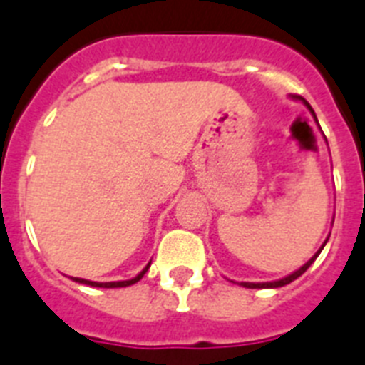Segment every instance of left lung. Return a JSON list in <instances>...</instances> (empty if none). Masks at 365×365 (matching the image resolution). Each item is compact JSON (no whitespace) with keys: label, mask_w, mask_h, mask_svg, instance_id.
Here are the masks:
<instances>
[{"label":"left lung","mask_w":365,"mask_h":365,"mask_svg":"<svg viewBox=\"0 0 365 365\" xmlns=\"http://www.w3.org/2000/svg\"><path fill=\"white\" fill-rule=\"evenodd\" d=\"M294 99H302V97H294ZM302 101H304V105H306L307 108H309V112H311V114H313V118H315V120H317L315 112H313V108H311V106H309V103H307L306 99H302ZM327 242H328V240H327ZM327 242H324V244L321 245V250L317 251V253L313 255V257H311V259L307 260L306 264L302 266L300 269H296V272H292V274L287 275V277H283V279L269 281V283H245V281H242V283H238V285L245 287V289H277V287H285V285H289V283H292V281H294V279H298V277H300V275L304 274V272H306V269L309 268L311 264H313V262H315V259H317V257H319V253H321V251H322V247H324V245H327Z\"/></svg>","instance_id":"1"}]
</instances>
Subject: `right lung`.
Listing matches in <instances>:
<instances>
[{
  "label": "right lung",
  "instance_id": "obj_1",
  "mask_svg": "<svg viewBox=\"0 0 365 365\" xmlns=\"http://www.w3.org/2000/svg\"><path fill=\"white\" fill-rule=\"evenodd\" d=\"M150 264H152V262H150ZM150 264H148L146 268L142 269L140 274L136 275V277H133V279H129V281H110V283H97V281H88V279H82V277H73V281H76V283H82V285L99 287V289H120V287L135 285L136 281H140L142 277H144V274H146V272H148V268H150Z\"/></svg>",
  "mask_w": 365,
  "mask_h": 365
}]
</instances>
